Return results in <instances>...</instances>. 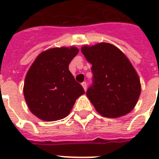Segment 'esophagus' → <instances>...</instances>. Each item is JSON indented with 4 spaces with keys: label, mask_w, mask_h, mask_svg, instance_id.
Wrapping results in <instances>:
<instances>
[{
    "label": "esophagus",
    "mask_w": 159,
    "mask_h": 159,
    "mask_svg": "<svg viewBox=\"0 0 159 159\" xmlns=\"http://www.w3.org/2000/svg\"><path fill=\"white\" fill-rule=\"evenodd\" d=\"M82 87H83V89H84L85 91H87V82H82Z\"/></svg>",
    "instance_id": "obj_1"
}]
</instances>
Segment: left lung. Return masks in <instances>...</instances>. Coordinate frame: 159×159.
I'll return each instance as SVG.
<instances>
[{
    "instance_id": "left-lung-1",
    "label": "left lung",
    "mask_w": 159,
    "mask_h": 159,
    "mask_svg": "<svg viewBox=\"0 0 159 159\" xmlns=\"http://www.w3.org/2000/svg\"><path fill=\"white\" fill-rule=\"evenodd\" d=\"M81 51L92 65L93 84L87 97L96 111L107 118L129 113L140 96L141 84L128 57L109 43L82 46Z\"/></svg>"
}]
</instances>
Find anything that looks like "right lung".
Here are the masks:
<instances>
[{
  "mask_svg": "<svg viewBox=\"0 0 159 159\" xmlns=\"http://www.w3.org/2000/svg\"><path fill=\"white\" fill-rule=\"evenodd\" d=\"M79 49L71 46L49 48L38 55L25 76L24 97L30 111L44 121L69 115L76 100L85 93L68 69Z\"/></svg>",
  "mask_w": 159,
  "mask_h": 159,
  "instance_id": "add662e5",
  "label": "right lung"
}]
</instances>
